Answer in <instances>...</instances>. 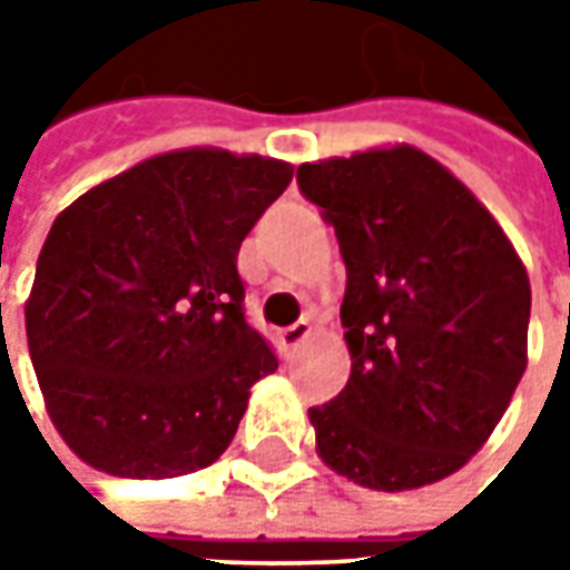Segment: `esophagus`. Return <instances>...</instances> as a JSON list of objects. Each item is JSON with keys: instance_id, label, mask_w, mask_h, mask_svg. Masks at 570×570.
<instances>
[{"instance_id": "obj_1", "label": "esophagus", "mask_w": 570, "mask_h": 570, "mask_svg": "<svg viewBox=\"0 0 570 570\" xmlns=\"http://www.w3.org/2000/svg\"><path fill=\"white\" fill-rule=\"evenodd\" d=\"M311 336V323L307 320H297L292 326H285V330H278V342H282V348H295L301 342Z\"/></svg>"}]
</instances>
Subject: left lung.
<instances>
[{
	"mask_svg": "<svg viewBox=\"0 0 570 570\" xmlns=\"http://www.w3.org/2000/svg\"><path fill=\"white\" fill-rule=\"evenodd\" d=\"M336 228L352 374L311 409L330 470L422 489L489 441L527 371L530 278L508 234L412 145L297 167Z\"/></svg>",
	"mask_w": 570,
	"mask_h": 570,
	"instance_id": "8db88e82",
	"label": "left lung"
}]
</instances>
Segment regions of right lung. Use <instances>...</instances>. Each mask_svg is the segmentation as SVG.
<instances>
[{
  "label": "right lung",
  "instance_id": "add662e5",
  "mask_svg": "<svg viewBox=\"0 0 570 570\" xmlns=\"http://www.w3.org/2000/svg\"><path fill=\"white\" fill-rule=\"evenodd\" d=\"M295 167L222 148L148 158L53 222L28 304L33 371L62 441L100 472L215 463L278 358L244 314L237 250Z\"/></svg>",
  "mask_w": 570,
  "mask_h": 570
}]
</instances>
